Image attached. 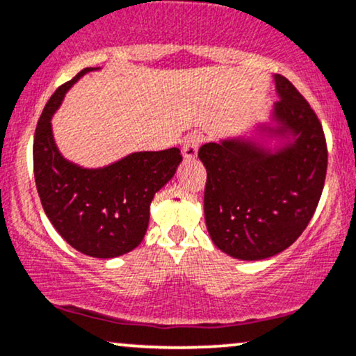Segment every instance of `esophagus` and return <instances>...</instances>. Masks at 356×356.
Returning a JSON list of instances; mask_svg holds the SVG:
<instances>
[{"instance_id": "34e87169", "label": "esophagus", "mask_w": 356, "mask_h": 356, "mask_svg": "<svg viewBox=\"0 0 356 356\" xmlns=\"http://www.w3.org/2000/svg\"><path fill=\"white\" fill-rule=\"evenodd\" d=\"M199 145H200V136L192 134L191 137H187V140L184 143L182 147V156L186 161H192L197 157V152H199Z\"/></svg>"}]
</instances>
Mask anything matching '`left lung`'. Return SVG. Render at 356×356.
<instances>
[{
    "label": "left lung",
    "mask_w": 356,
    "mask_h": 356,
    "mask_svg": "<svg viewBox=\"0 0 356 356\" xmlns=\"http://www.w3.org/2000/svg\"><path fill=\"white\" fill-rule=\"evenodd\" d=\"M278 101L265 121L199 149L207 169L205 225L213 245L238 260L273 257L300 237L322 195V124L289 79L273 74Z\"/></svg>",
    "instance_id": "1"
}]
</instances>
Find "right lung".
<instances>
[{"instance_id":"1","label":"right lung","mask_w":356,"mask_h":356,"mask_svg":"<svg viewBox=\"0 0 356 356\" xmlns=\"http://www.w3.org/2000/svg\"><path fill=\"white\" fill-rule=\"evenodd\" d=\"M58 88L34 132L33 161L42 209L58 234L81 254L96 259L124 255L143 242L151 202L182 162L177 147L131 152L102 167H84L63 156L51 119L84 74Z\"/></svg>"}]
</instances>
